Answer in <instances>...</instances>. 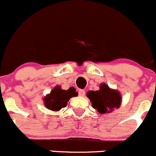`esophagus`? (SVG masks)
I'll return each mask as SVG.
<instances>
[{"label":"esophagus","instance_id":"34e87169","mask_svg":"<svg viewBox=\"0 0 156 156\" xmlns=\"http://www.w3.org/2000/svg\"><path fill=\"white\" fill-rule=\"evenodd\" d=\"M78 95L80 96H85V91L83 90H78Z\"/></svg>","mask_w":156,"mask_h":156}]
</instances>
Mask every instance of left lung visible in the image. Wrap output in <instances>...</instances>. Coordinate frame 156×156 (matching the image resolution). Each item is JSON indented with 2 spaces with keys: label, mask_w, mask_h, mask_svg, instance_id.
I'll list each match as a JSON object with an SVG mask.
<instances>
[{
  "label": "left lung",
  "mask_w": 156,
  "mask_h": 156,
  "mask_svg": "<svg viewBox=\"0 0 156 156\" xmlns=\"http://www.w3.org/2000/svg\"><path fill=\"white\" fill-rule=\"evenodd\" d=\"M87 96L89 98L93 108L100 114L111 113L114 108L120 106L121 95L119 91L111 89L106 83H101L99 90L88 91Z\"/></svg>",
  "instance_id": "left-lung-1"
}]
</instances>
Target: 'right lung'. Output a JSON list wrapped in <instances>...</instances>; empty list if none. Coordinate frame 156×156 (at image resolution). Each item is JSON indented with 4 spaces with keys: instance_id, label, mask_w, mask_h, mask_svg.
Segmentation results:
<instances>
[{
    "instance_id": "add662e5",
    "label": "right lung",
    "mask_w": 156,
    "mask_h": 156,
    "mask_svg": "<svg viewBox=\"0 0 156 156\" xmlns=\"http://www.w3.org/2000/svg\"><path fill=\"white\" fill-rule=\"evenodd\" d=\"M78 96V93L75 92L74 87L65 90H62L60 86H56L49 94L43 99L45 105L48 109L52 111H59L62 108L66 106L67 101L72 97Z\"/></svg>"
}]
</instances>
